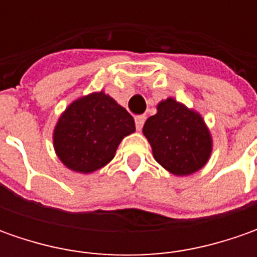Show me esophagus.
<instances>
[{
  "label": "esophagus",
  "instance_id": "1",
  "mask_svg": "<svg viewBox=\"0 0 257 257\" xmlns=\"http://www.w3.org/2000/svg\"><path fill=\"white\" fill-rule=\"evenodd\" d=\"M144 120H146V117H144V115H137V117L134 118V121H136V128H137V132H140V130L143 128Z\"/></svg>",
  "mask_w": 257,
  "mask_h": 257
}]
</instances>
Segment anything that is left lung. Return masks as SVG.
<instances>
[{"mask_svg":"<svg viewBox=\"0 0 257 257\" xmlns=\"http://www.w3.org/2000/svg\"><path fill=\"white\" fill-rule=\"evenodd\" d=\"M143 134L154 160L174 176L199 172L212 156V134L202 114L173 97L157 104V113L146 120Z\"/></svg>","mask_w":257,"mask_h":257,"instance_id":"left-lung-1","label":"left lung"}]
</instances>
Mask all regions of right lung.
Here are the masks:
<instances>
[{"label": "right lung", "mask_w": 257, "mask_h": 257, "mask_svg": "<svg viewBox=\"0 0 257 257\" xmlns=\"http://www.w3.org/2000/svg\"><path fill=\"white\" fill-rule=\"evenodd\" d=\"M134 132L130 113L101 90L67 105L55 124L53 146L67 169L88 174L110 163L121 140Z\"/></svg>", "instance_id": "add662e5"}]
</instances>
